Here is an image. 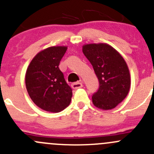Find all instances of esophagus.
<instances>
[{
  "mask_svg": "<svg viewBox=\"0 0 154 154\" xmlns=\"http://www.w3.org/2000/svg\"><path fill=\"white\" fill-rule=\"evenodd\" d=\"M71 87H72L73 89H77V88L83 87V83L81 82H76V83L71 84Z\"/></svg>",
  "mask_w": 154,
  "mask_h": 154,
  "instance_id": "34e87169",
  "label": "esophagus"
}]
</instances>
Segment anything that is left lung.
<instances>
[{"instance_id":"obj_1","label":"left lung","mask_w":154,"mask_h":154,"mask_svg":"<svg viewBox=\"0 0 154 154\" xmlns=\"http://www.w3.org/2000/svg\"><path fill=\"white\" fill-rule=\"evenodd\" d=\"M83 53L91 63L99 80V88L92 103L101 109H112L127 97L130 75L125 60L112 46L104 43L83 46Z\"/></svg>"}]
</instances>
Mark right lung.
I'll list each match as a JSON object with an SVG mask.
<instances>
[{
    "instance_id": "1",
    "label": "right lung",
    "mask_w": 154,
    "mask_h": 154,
    "mask_svg": "<svg viewBox=\"0 0 154 154\" xmlns=\"http://www.w3.org/2000/svg\"><path fill=\"white\" fill-rule=\"evenodd\" d=\"M66 46H54L40 51L27 67L25 84L29 97L42 109L59 112L69 106L72 89L59 68L67 51Z\"/></svg>"
}]
</instances>
